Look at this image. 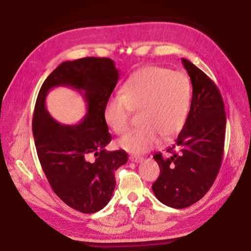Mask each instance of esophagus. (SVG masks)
<instances>
[{
  "mask_svg": "<svg viewBox=\"0 0 251 251\" xmlns=\"http://www.w3.org/2000/svg\"><path fill=\"white\" fill-rule=\"evenodd\" d=\"M129 159L131 162H134V163H139V162H141L142 161V157H140V156H129Z\"/></svg>",
  "mask_w": 251,
  "mask_h": 251,
  "instance_id": "34e87169",
  "label": "esophagus"
}]
</instances>
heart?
Returning <instances> with one entry per match:
<instances>
[{
  "instance_id": "obj_1",
  "label": "heart",
  "mask_w": 251,
  "mask_h": 251,
  "mask_svg": "<svg viewBox=\"0 0 251 251\" xmlns=\"http://www.w3.org/2000/svg\"><path fill=\"white\" fill-rule=\"evenodd\" d=\"M191 85L188 76L162 67H146L135 72L121 89V97L108 101L104 120L117 135L130 128V112H140L141 127L120 140L131 153H143L169 141L182 129L190 108Z\"/></svg>"
}]
</instances>
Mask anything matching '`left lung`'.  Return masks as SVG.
I'll return each instance as SVG.
<instances>
[{
	"label": "left lung",
	"mask_w": 251,
	"mask_h": 251,
	"mask_svg": "<svg viewBox=\"0 0 251 251\" xmlns=\"http://www.w3.org/2000/svg\"><path fill=\"white\" fill-rule=\"evenodd\" d=\"M191 78L192 101L188 117L175 143L172 156L154 154L161 174L152 184L156 199L182 209L204 196L219 173L225 149L226 117L216 84L188 59H181Z\"/></svg>",
	"instance_id": "1"
}]
</instances>
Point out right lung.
I'll list each match as a JSON object with an SVG mask.
<instances>
[{
	"instance_id": "right-lung-1",
	"label": "right lung",
	"mask_w": 251,
	"mask_h": 251,
	"mask_svg": "<svg viewBox=\"0 0 251 251\" xmlns=\"http://www.w3.org/2000/svg\"><path fill=\"white\" fill-rule=\"evenodd\" d=\"M119 76L110 58L65 61L47 76L36 98L32 130L41 166L56 195L83 214L106 206L115 189V170L128 159L124 150H105L112 137L104 108ZM57 86L72 87L83 96L88 113L78 125H60L46 110V96Z\"/></svg>"
}]
</instances>
